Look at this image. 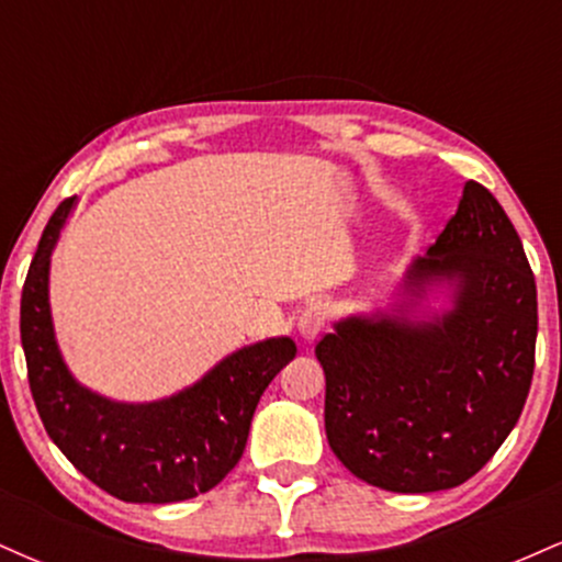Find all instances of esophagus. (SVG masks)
I'll list each match as a JSON object with an SVG mask.
<instances>
[{"label":"esophagus","mask_w":562,"mask_h":562,"mask_svg":"<svg viewBox=\"0 0 562 562\" xmlns=\"http://www.w3.org/2000/svg\"><path fill=\"white\" fill-rule=\"evenodd\" d=\"M327 319H330V306L322 301H314L308 303L306 308L301 312L299 317V333L303 340H314L317 335L322 333V327L327 325Z\"/></svg>","instance_id":"obj_1"}]
</instances>
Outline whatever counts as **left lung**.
<instances>
[{
  "mask_svg": "<svg viewBox=\"0 0 562 562\" xmlns=\"http://www.w3.org/2000/svg\"><path fill=\"white\" fill-rule=\"evenodd\" d=\"M436 281L449 313L412 321ZM396 314L348 317L317 344L325 430L357 479L396 494L454 488L494 457L524 412L537 348V282L505 209L465 182L457 214L404 274Z\"/></svg>",
  "mask_w": 562,
  "mask_h": 562,
  "instance_id": "8db88e82",
  "label": "left lung"
}]
</instances>
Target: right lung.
<instances>
[{"label": "right lung", "mask_w": 562, "mask_h": 562, "mask_svg": "<svg viewBox=\"0 0 562 562\" xmlns=\"http://www.w3.org/2000/svg\"><path fill=\"white\" fill-rule=\"evenodd\" d=\"M74 198L44 227L21 295V344L44 428L79 473L124 502H182L214 488L248 441L261 393L295 357L290 338L229 353L190 389L150 404H121L83 389L57 348L49 314V256Z\"/></svg>", "instance_id": "1"}]
</instances>
